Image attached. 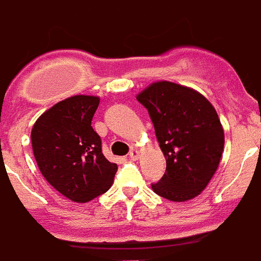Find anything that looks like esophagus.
I'll list each match as a JSON object with an SVG mask.
<instances>
[{
  "label": "esophagus",
  "mask_w": 261,
  "mask_h": 261,
  "mask_svg": "<svg viewBox=\"0 0 261 261\" xmlns=\"http://www.w3.org/2000/svg\"><path fill=\"white\" fill-rule=\"evenodd\" d=\"M128 157H130L131 160H138L139 159V151L137 150V149H133V150L128 153Z\"/></svg>",
  "instance_id": "34e87169"
}]
</instances>
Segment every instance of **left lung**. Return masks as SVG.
<instances>
[{
  "label": "left lung",
  "instance_id": "8db88e82",
  "mask_svg": "<svg viewBox=\"0 0 261 261\" xmlns=\"http://www.w3.org/2000/svg\"><path fill=\"white\" fill-rule=\"evenodd\" d=\"M150 115L155 137L167 159V171L151 188L173 202L202 192L222 157L225 135L218 114L203 94L160 81L137 96Z\"/></svg>",
  "mask_w": 261,
  "mask_h": 261
}]
</instances>
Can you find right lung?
Wrapping results in <instances>:
<instances>
[{"instance_id":"add662e5","label":"right lung","mask_w":261,"mask_h":261,"mask_svg":"<svg viewBox=\"0 0 261 261\" xmlns=\"http://www.w3.org/2000/svg\"><path fill=\"white\" fill-rule=\"evenodd\" d=\"M98 102L96 96H71L40 115L31 131L39 169L73 202H89L107 192L118 171L102 154L101 138L92 127Z\"/></svg>"}]
</instances>
